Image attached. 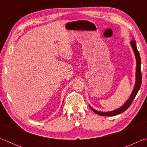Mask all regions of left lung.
Segmentation results:
<instances>
[{"label": "left lung", "mask_w": 147, "mask_h": 147, "mask_svg": "<svg viewBox=\"0 0 147 147\" xmlns=\"http://www.w3.org/2000/svg\"><path fill=\"white\" fill-rule=\"evenodd\" d=\"M131 45L132 47L134 53H135V56L136 58L137 61V65H136V86L135 88L134 89V91L131 93L130 97L129 98L128 100L126 101V102L124 104V105L119 108V109L114 110L113 111H109V112H101V111H98L90 107L91 109L93 110L94 113L98 114L99 115L102 116H115L120 114L121 113L124 112V111L126 110L130 105L132 103L133 100L135 98L136 94H138L139 89L141 88V82H142V75H141V58H140V54L139 53V51L137 49L136 41L134 40L131 41Z\"/></svg>", "instance_id": "8db88e82"}]
</instances>
